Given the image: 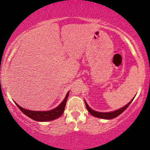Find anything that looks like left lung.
I'll use <instances>...</instances> for the list:
<instances>
[{"label": "left lung", "mask_w": 150, "mask_h": 150, "mask_svg": "<svg viewBox=\"0 0 150 150\" xmlns=\"http://www.w3.org/2000/svg\"><path fill=\"white\" fill-rule=\"evenodd\" d=\"M133 100H134V98L132 99V100H131V101L129 102L127 105L125 106L124 107L121 108V109H118V110H116V111H112V112H109V113H102V112H98V111H94V110L91 109L90 107H88V105H87V103L86 102H85V105H86V109L89 111V113H90L91 115H93V116L100 117V118L108 119V120H109V119L115 118V117L118 116L119 115H120L121 113H122L123 111H124L127 108L129 107V106L130 104L132 103V102L133 101Z\"/></svg>", "instance_id": "left-lung-1"}]
</instances>
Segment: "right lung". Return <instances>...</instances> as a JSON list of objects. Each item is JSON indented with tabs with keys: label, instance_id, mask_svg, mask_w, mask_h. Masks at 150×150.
<instances>
[{
	"label": "right lung",
	"instance_id": "obj_1",
	"mask_svg": "<svg viewBox=\"0 0 150 150\" xmlns=\"http://www.w3.org/2000/svg\"><path fill=\"white\" fill-rule=\"evenodd\" d=\"M69 94V91L68 92L67 94H66V98H64L63 102H62L57 107H56L55 109L50 110V111H30V110L25 109L21 107L20 106L17 105L16 103L15 104H16V105L18 107V109H19L25 115H26L28 117H30V118H32L34 120L39 121V122L50 121L59 117L62 115V113H64Z\"/></svg>",
	"mask_w": 150,
	"mask_h": 150
}]
</instances>
